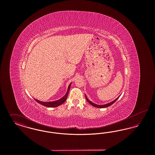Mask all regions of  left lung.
<instances>
[{
    "instance_id": "left-lung-1",
    "label": "left lung",
    "mask_w": 155,
    "mask_h": 155,
    "mask_svg": "<svg viewBox=\"0 0 155 155\" xmlns=\"http://www.w3.org/2000/svg\"><path fill=\"white\" fill-rule=\"evenodd\" d=\"M85 97H86V99H87V101L88 102V103H90L92 106H94V107H98V108H104V107H108V106H110V105H111L112 104H113V103H114L117 99H118V97H119V96H118L117 98H116L115 100H114L113 101H112V102H111L110 103H107V104H102V105H99V104H96L95 103H94L93 102H92L91 101H90L87 98V97L86 96V95H85Z\"/></svg>"
}]
</instances>
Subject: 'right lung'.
<instances>
[{
  "mask_svg": "<svg viewBox=\"0 0 155 155\" xmlns=\"http://www.w3.org/2000/svg\"><path fill=\"white\" fill-rule=\"evenodd\" d=\"M71 83L70 84L68 89H67V91L66 94L64 96H63V97H61V99H60L58 101H53V102H42V101H39L38 100H37L36 99H34L36 101H37L38 103H40L41 104L46 106V107H57L59 105L63 104L66 101L67 97L68 96V92H69V91H70V87H71Z\"/></svg>",
  "mask_w": 155,
  "mask_h": 155,
  "instance_id": "right-lung-1",
  "label": "right lung"
}]
</instances>
